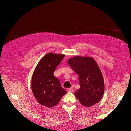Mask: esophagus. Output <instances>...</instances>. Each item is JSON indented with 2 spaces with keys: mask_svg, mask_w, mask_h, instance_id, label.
<instances>
[{
  "mask_svg": "<svg viewBox=\"0 0 131 131\" xmlns=\"http://www.w3.org/2000/svg\"><path fill=\"white\" fill-rule=\"evenodd\" d=\"M67 91L68 92H73V89H71V88L67 89Z\"/></svg>",
  "mask_w": 131,
  "mask_h": 131,
  "instance_id": "1",
  "label": "esophagus"
}]
</instances>
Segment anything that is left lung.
<instances>
[{"label": "left lung", "instance_id": "1", "mask_svg": "<svg viewBox=\"0 0 131 131\" xmlns=\"http://www.w3.org/2000/svg\"><path fill=\"white\" fill-rule=\"evenodd\" d=\"M68 63L79 77L80 87L74 93L79 101L86 107L98 103L104 94V82L96 62L90 57L75 56Z\"/></svg>", "mask_w": 131, "mask_h": 131}]
</instances>
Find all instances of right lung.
<instances>
[{"mask_svg": "<svg viewBox=\"0 0 131 131\" xmlns=\"http://www.w3.org/2000/svg\"><path fill=\"white\" fill-rule=\"evenodd\" d=\"M64 56L62 54H46L39 61L33 74V94L39 103L47 108L58 104L62 97L67 93L59 79L53 75L57 66Z\"/></svg>", "mask_w": 131, "mask_h": 131, "instance_id": "obj_1", "label": "right lung"}]
</instances>
